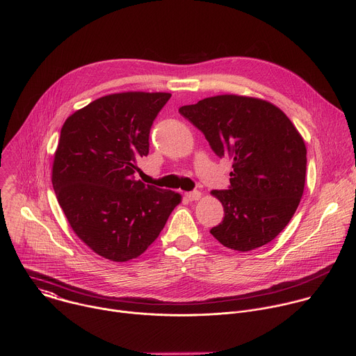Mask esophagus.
I'll list each match as a JSON object with an SVG mask.
<instances>
[{"label":"esophagus","mask_w":356,"mask_h":356,"mask_svg":"<svg viewBox=\"0 0 356 356\" xmlns=\"http://www.w3.org/2000/svg\"><path fill=\"white\" fill-rule=\"evenodd\" d=\"M186 197L190 200V201H195V200H200L201 198V191L198 190H194V191H190L186 194Z\"/></svg>","instance_id":"obj_1"}]
</instances>
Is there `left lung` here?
I'll return each instance as SVG.
<instances>
[{
    "label": "left lung",
    "mask_w": 356,
    "mask_h": 356,
    "mask_svg": "<svg viewBox=\"0 0 356 356\" xmlns=\"http://www.w3.org/2000/svg\"><path fill=\"white\" fill-rule=\"evenodd\" d=\"M179 113L204 134L214 154L232 161L228 190H213L224 220L211 235L248 252L273 241L296 213L306 183L307 149L286 114L261 98L209 97Z\"/></svg>",
    "instance_id": "obj_1"
}]
</instances>
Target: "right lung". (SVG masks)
I'll use <instances>...</instances> for the list:
<instances>
[{"instance_id": "obj_1", "label": "right lung", "mask_w": 356, "mask_h": 356, "mask_svg": "<svg viewBox=\"0 0 356 356\" xmlns=\"http://www.w3.org/2000/svg\"><path fill=\"white\" fill-rule=\"evenodd\" d=\"M169 92L129 91L97 98L63 124L52 184L76 235L113 262L138 258L181 201L172 190L135 180L149 134Z\"/></svg>"}]
</instances>
